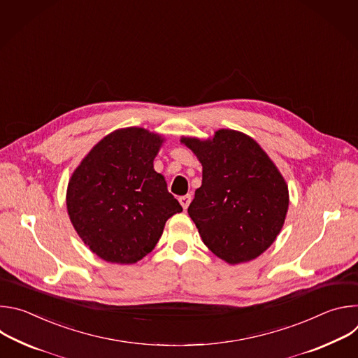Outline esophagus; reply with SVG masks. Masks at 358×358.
Returning <instances> with one entry per match:
<instances>
[{
  "instance_id": "1",
  "label": "esophagus",
  "mask_w": 358,
  "mask_h": 358,
  "mask_svg": "<svg viewBox=\"0 0 358 358\" xmlns=\"http://www.w3.org/2000/svg\"><path fill=\"white\" fill-rule=\"evenodd\" d=\"M178 201H180V203H181V207L184 208V211H187V208H188V206H189V202H191V195H182V196L178 198Z\"/></svg>"
}]
</instances>
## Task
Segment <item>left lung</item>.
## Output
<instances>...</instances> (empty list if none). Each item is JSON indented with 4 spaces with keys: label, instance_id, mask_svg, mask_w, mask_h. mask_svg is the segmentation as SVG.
Returning a JSON list of instances; mask_svg holds the SVG:
<instances>
[{
    "label": "left lung",
    "instance_id": "8db88e82",
    "mask_svg": "<svg viewBox=\"0 0 358 358\" xmlns=\"http://www.w3.org/2000/svg\"><path fill=\"white\" fill-rule=\"evenodd\" d=\"M202 166L188 215L206 246L229 265L250 262L276 239L289 188L266 151L248 134L220 129L213 137H181Z\"/></svg>",
    "mask_w": 358,
    "mask_h": 358
}]
</instances>
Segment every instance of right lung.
Returning a JSON list of instances; mask_svg holds the SVG:
<instances>
[{"label":"right lung","mask_w":358,"mask_h":358,"mask_svg":"<svg viewBox=\"0 0 358 358\" xmlns=\"http://www.w3.org/2000/svg\"><path fill=\"white\" fill-rule=\"evenodd\" d=\"M166 138L124 127L101 138L72 173L69 220L89 249L110 264L131 265L157 245L170 217L181 213L164 176L152 166Z\"/></svg>","instance_id":"1"}]
</instances>
